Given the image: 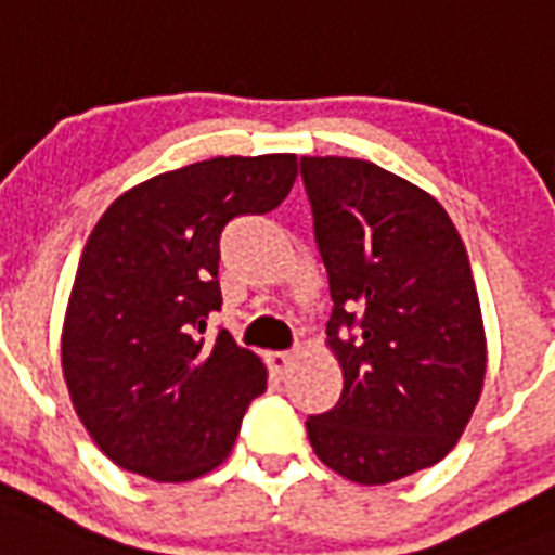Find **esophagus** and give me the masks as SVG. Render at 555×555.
<instances>
[{
	"mask_svg": "<svg viewBox=\"0 0 555 555\" xmlns=\"http://www.w3.org/2000/svg\"><path fill=\"white\" fill-rule=\"evenodd\" d=\"M296 351H270L268 354V369L276 379H282L291 371V365L296 363Z\"/></svg>",
	"mask_w": 555,
	"mask_h": 555,
	"instance_id": "1",
	"label": "esophagus"
}]
</instances>
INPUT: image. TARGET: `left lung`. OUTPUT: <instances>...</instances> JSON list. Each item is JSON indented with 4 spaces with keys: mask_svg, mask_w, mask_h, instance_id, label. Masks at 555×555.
<instances>
[{
    "mask_svg": "<svg viewBox=\"0 0 555 555\" xmlns=\"http://www.w3.org/2000/svg\"><path fill=\"white\" fill-rule=\"evenodd\" d=\"M328 270L343 395L308 417L322 464L354 483L429 469L464 435L487 377L469 256L435 195L360 158H302Z\"/></svg>",
    "mask_w": 555,
    "mask_h": 555,
    "instance_id": "left-lung-1",
    "label": "left lung"
}]
</instances>
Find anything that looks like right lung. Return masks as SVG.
Returning a JSON list of instances; mask_svg holds the SVG:
<instances>
[{"mask_svg": "<svg viewBox=\"0 0 555 555\" xmlns=\"http://www.w3.org/2000/svg\"><path fill=\"white\" fill-rule=\"evenodd\" d=\"M296 155L209 158L117 195L91 230L63 320V377L74 412L120 469L195 481L233 452L268 369L221 311L218 238L233 218L279 207Z\"/></svg>", "mask_w": 555, "mask_h": 555, "instance_id": "obj_1", "label": "right lung"}]
</instances>
